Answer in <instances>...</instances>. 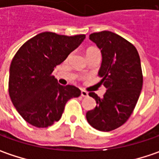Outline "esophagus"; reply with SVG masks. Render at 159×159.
<instances>
[{"instance_id":"34e87169","label":"esophagus","mask_w":159,"mask_h":159,"mask_svg":"<svg viewBox=\"0 0 159 159\" xmlns=\"http://www.w3.org/2000/svg\"><path fill=\"white\" fill-rule=\"evenodd\" d=\"M81 96L82 97H87L88 96V93H87L86 91H84V90H82L81 91Z\"/></svg>"}]
</instances>
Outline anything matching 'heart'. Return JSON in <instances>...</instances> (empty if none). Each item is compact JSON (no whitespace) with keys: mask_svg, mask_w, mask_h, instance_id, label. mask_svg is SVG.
I'll return each instance as SVG.
<instances>
[{"mask_svg":"<svg viewBox=\"0 0 159 159\" xmlns=\"http://www.w3.org/2000/svg\"><path fill=\"white\" fill-rule=\"evenodd\" d=\"M97 51H98V49H96V48H89V49L86 51V53H88V52H97Z\"/></svg>","mask_w":159,"mask_h":159,"instance_id":"obj_1","label":"heart"}]
</instances>
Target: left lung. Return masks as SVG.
I'll return each instance as SVG.
<instances>
[{"instance_id": "1", "label": "left lung", "mask_w": 159, "mask_h": 159, "mask_svg": "<svg viewBox=\"0 0 159 159\" xmlns=\"http://www.w3.org/2000/svg\"><path fill=\"white\" fill-rule=\"evenodd\" d=\"M89 38L101 52L98 75L107 92L101 99L89 93L97 105L87 112L86 119L93 128L109 132L128 120L139 100L143 83L141 59L134 46L115 33H93Z\"/></svg>"}]
</instances>
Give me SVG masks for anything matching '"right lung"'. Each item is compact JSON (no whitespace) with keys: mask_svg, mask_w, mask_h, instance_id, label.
Returning a JSON list of instances; mask_svg holds the SVG:
<instances>
[{"mask_svg":"<svg viewBox=\"0 0 159 159\" xmlns=\"http://www.w3.org/2000/svg\"><path fill=\"white\" fill-rule=\"evenodd\" d=\"M85 38L43 32L20 47L10 67L9 93L17 112L30 125L39 128L59 121L66 101L79 97L74 85L63 86L52 73Z\"/></svg>","mask_w":159,"mask_h":159,"instance_id":"add662e5","label":"right lung"}]
</instances>
